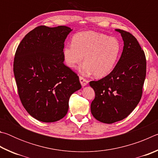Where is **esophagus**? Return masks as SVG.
Returning <instances> with one entry per match:
<instances>
[{"mask_svg":"<svg viewBox=\"0 0 158 158\" xmlns=\"http://www.w3.org/2000/svg\"><path fill=\"white\" fill-rule=\"evenodd\" d=\"M79 81L82 86H85V85H86L88 84V83H89V81H87L86 79H85L84 77H79Z\"/></svg>","mask_w":158,"mask_h":158,"instance_id":"34e87169","label":"esophagus"}]
</instances>
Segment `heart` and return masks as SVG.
<instances>
[{
	"label": "heart",
	"mask_w": 158,
	"mask_h": 158,
	"mask_svg": "<svg viewBox=\"0 0 158 158\" xmlns=\"http://www.w3.org/2000/svg\"><path fill=\"white\" fill-rule=\"evenodd\" d=\"M121 50V43L116 37L94 31H84L74 35L73 43L67 44L63 52L69 68H75L84 56L85 62L80 67V73L84 75L94 74L96 77H104L114 69Z\"/></svg>",
	"instance_id": "b5f03b06"
}]
</instances>
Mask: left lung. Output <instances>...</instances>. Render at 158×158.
<instances>
[{
    "label": "left lung",
    "instance_id": "1",
    "mask_svg": "<svg viewBox=\"0 0 158 158\" xmlns=\"http://www.w3.org/2000/svg\"><path fill=\"white\" fill-rule=\"evenodd\" d=\"M124 46L121 56L111 73L90 81L95 97L90 111L95 119L111 124L126 118L139 102L146 78L145 53L132 34L121 29Z\"/></svg>",
    "mask_w": 158,
    "mask_h": 158
}]
</instances>
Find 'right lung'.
<instances>
[{
  "label": "right lung",
  "instance_id": "1",
  "mask_svg": "<svg viewBox=\"0 0 158 158\" xmlns=\"http://www.w3.org/2000/svg\"><path fill=\"white\" fill-rule=\"evenodd\" d=\"M73 31L65 26H37L16 51L13 70L21 103L44 123L62 119L70 95L81 88L79 77L64 65V42Z\"/></svg>",
  "mask_w": 158,
  "mask_h": 158
}]
</instances>
